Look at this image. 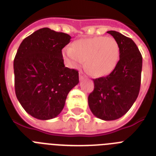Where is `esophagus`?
<instances>
[{"mask_svg":"<svg viewBox=\"0 0 156 156\" xmlns=\"http://www.w3.org/2000/svg\"><path fill=\"white\" fill-rule=\"evenodd\" d=\"M83 72L82 71H80L79 72V78L80 79H82L83 78Z\"/></svg>","mask_w":156,"mask_h":156,"instance_id":"obj_1","label":"esophagus"}]
</instances>
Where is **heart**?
Wrapping results in <instances>:
<instances>
[{"label": "heart", "mask_w": 156, "mask_h": 156, "mask_svg": "<svg viewBox=\"0 0 156 156\" xmlns=\"http://www.w3.org/2000/svg\"><path fill=\"white\" fill-rule=\"evenodd\" d=\"M120 49L112 37H95L78 40L71 48L63 51V56L71 67L77 68L86 61V67L93 75L101 77L110 74L119 59Z\"/></svg>", "instance_id": "b5f03b06"}]
</instances>
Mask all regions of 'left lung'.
I'll return each mask as SVG.
<instances>
[{"mask_svg":"<svg viewBox=\"0 0 156 156\" xmlns=\"http://www.w3.org/2000/svg\"><path fill=\"white\" fill-rule=\"evenodd\" d=\"M120 49L115 68L106 77L93 79L94 90L88 103L98 119L112 121L128 112L139 94L142 70V55L134 41L117 31L109 30Z\"/></svg>","mask_w":156,"mask_h":156,"instance_id":"obj_1","label":"left lung"}]
</instances>
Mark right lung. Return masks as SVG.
I'll use <instances>...</instances> for the list:
<instances>
[{
    "instance_id": "1",
    "label": "right lung",
    "mask_w": 156,
    "mask_h": 156,
    "mask_svg": "<svg viewBox=\"0 0 156 156\" xmlns=\"http://www.w3.org/2000/svg\"><path fill=\"white\" fill-rule=\"evenodd\" d=\"M70 35L42 28L26 37L14 59L16 97L29 115L48 120L60 114L69 92L79 82L78 71L66 67L62 49Z\"/></svg>"
}]
</instances>
